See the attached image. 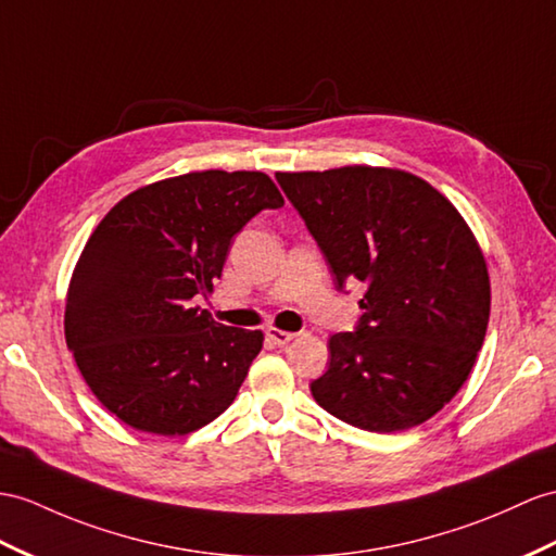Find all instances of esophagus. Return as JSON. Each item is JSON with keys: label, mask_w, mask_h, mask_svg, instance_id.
<instances>
[{"label": "esophagus", "mask_w": 556, "mask_h": 556, "mask_svg": "<svg viewBox=\"0 0 556 556\" xmlns=\"http://www.w3.org/2000/svg\"><path fill=\"white\" fill-rule=\"evenodd\" d=\"M266 337L270 342H274L276 346H288L292 340H294V332H286V330H278V328H268L266 330Z\"/></svg>", "instance_id": "esophagus-1"}]
</instances>
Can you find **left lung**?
<instances>
[{
	"label": "left lung",
	"mask_w": 556,
	"mask_h": 556,
	"mask_svg": "<svg viewBox=\"0 0 556 556\" xmlns=\"http://www.w3.org/2000/svg\"><path fill=\"white\" fill-rule=\"evenodd\" d=\"M276 179L337 288H368L356 330L330 337V365L311 394L365 431L427 422L467 382L489 328V268L467 222L403 169L354 165Z\"/></svg>",
	"instance_id": "obj_1"
}]
</instances>
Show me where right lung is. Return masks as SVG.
<instances>
[{
    "mask_svg": "<svg viewBox=\"0 0 556 556\" xmlns=\"http://www.w3.org/2000/svg\"><path fill=\"white\" fill-rule=\"evenodd\" d=\"M264 172H191L122 198L91 233L65 296V342L122 422L184 437L233 403L262 330L228 328L193 306L262 210L282 207Z\"/></svg>",
    "mask_w": 556,
    "mask_h": 556,
    "instance_id": "obj_1",
    "label": "right lung"
}]
</instances>
